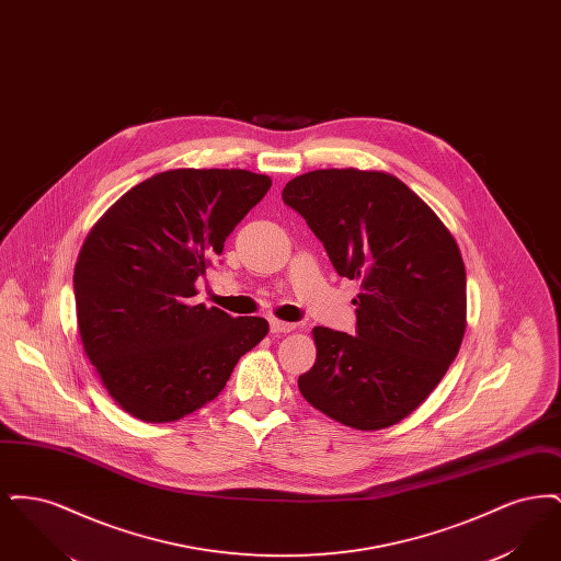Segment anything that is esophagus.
Segmentation results:
<instances>
[{
  "label": "esophagus",
  "instance_id": "34e87169",
  "mask_svg": "<svg viewBox=\"0 0 561 561\" xmlns=\"http://www.w3.org/2000/svg\"><path fill=\"white\" fill-rule=\"evenodd\" d=\"M268 323H271V332L273 334H288V332H293L294 328H296L290 321L277 320V318H273Z\"/></svg>",
  "mask_w": 561,
  "mask_h": 561
}]
</instances>
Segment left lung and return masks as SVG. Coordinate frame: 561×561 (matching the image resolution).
Masks as SVG:
<instances>
[{"mask_svg":"<svg viewBox=\"0 0 561 561\" xmlns=\"http://www.w3.org/2000/svg\"><path fill=\"white\" fill-rule=\"evenodd\" d=\"M323 243L339 275L359 282L355 336L316 325V364L298 376L302 398L332 421L391 427L412 414L460 348L467 273L439 216L398 176L330 168L282 193Z\"/></svg>","mask_w":561,"mask_h":561,"instance_id":"1","label":"left lung"}]
</instances>
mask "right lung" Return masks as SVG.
<instances>
[{
    "mask_svg": "<svg viewBox=\"0 0 561 561\" xmlns=\"http://www.w3.org/2000/svg\"><path fill=\"white\" fill-rule=\"evenodd\" d=\"M250 170L176 168L124 193L83 240L73 273L81 345L113 401L174 423L225 389L263 318L195 305V282L267 193Z\"/></svg>",
    "mask_w": 561,
    "mask_h": 561,
    "instance_id": "obj_1",
    "label": "right lung"
}]
</instances>
